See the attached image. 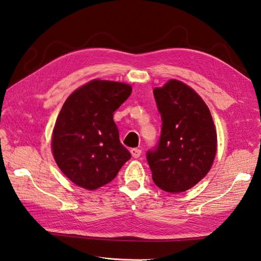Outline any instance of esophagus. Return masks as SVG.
Masks as SVG:
<instances>
[{
	"label": "esophagus",
	"instance_id": "obj_1",
	"mask_svg": "<svg viewBox=\"0 0 261 261\" xmlns=\"http://www.w3.org/2000/svg\"><path fill=\"white\" fill-rule=\"evenodd\" d=\"M130 153H132V156L134 159H138L142 154V150L140 148H132L130 149Z\"/></svg>",
	"mask_w": 261,
	"mask_h": 261
}]
</instances>
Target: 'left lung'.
I'll return each mask as SVG.
<instances>
[{
	"instance_id": "obj_1",
	"label": "left lung",
	"mask_w": 261,
	"mask_h": 261,
	"mask_svg": "<svg viewBox=\"0 0 261 261\" xmlns=\"http://www.w3.org/2000/svg\"><path fill=\"white\" fill-rule=\"evenodd\" d=\"M161 114V136L146 160L154 183L166 192H184L203 178L217 152L209 108L189 86L170 80L153 90Z\"/></svg>"
}]
</instances>
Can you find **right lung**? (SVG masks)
Returning a JSON list of instances; mask_svg holds the SVG:
<instances>
[{
  "label": "right lung",
  "mask_w": 261,
  "mask_h": 261,
  "mask_svg": "<svg viewBox=\"0 0 261 261\" xmlns=\"http://www.w3.org/2000/svg\"><path fill=\"white\" fill-rule=\"evenodd\" d=\"M132 94L129 85L92 80L63 103L52 135V152L70 181L87 190L102 187L130 159L113 119Z\"/></svg>",
  "instance_id": "obj_1"
}]
</instances>
